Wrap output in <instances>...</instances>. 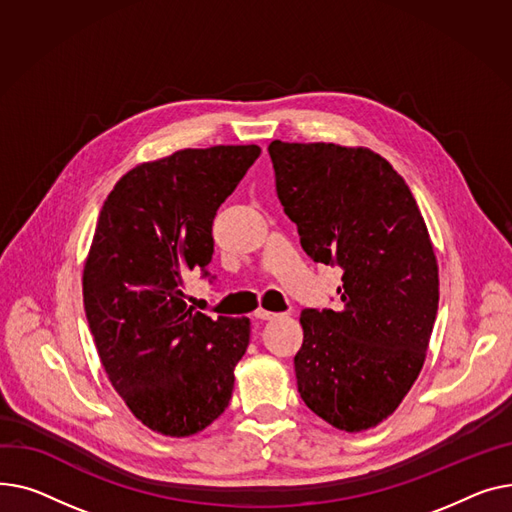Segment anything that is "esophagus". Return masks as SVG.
<instances>
[{"instance_id": "esophagus-1", "label": "esophagus", "mask_w": 512, "mask_h": 512, "mask_svg": "<svg viewBox=\"0 0 512 512\" xmlns=\"http://www.w3.org/2000/svg\"><path fill=\"white\" fill-rule=\"evenodd\" d=\"M254 318H256V320H273V318H277V314H275V312H268V310H264V308H258V310L254 312Z\"/></svg>"}]
</instances>
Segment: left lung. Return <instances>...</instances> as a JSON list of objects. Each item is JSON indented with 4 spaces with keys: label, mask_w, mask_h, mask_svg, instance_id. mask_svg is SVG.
Instances as JSON below:
<instances>
[{
    "label": "left lung",
    "mask_w": 512,
    "mask_h": 512,
    "mask_svg": "<svg viewBox=\"0 0 512 512\" xmlns=\"http://www.w3.org/2000/svg\"><path fill=\"white\" fill-rule=\"evenodd\" d=\"M277 196L304 252L343 268L341 310H304L297 390L345 432L395 413L426 362L438 262L426 221L386 159L333 142L268 144Z\"/></svg>",
    "instance_id": "obj_1"
}]
</instances>
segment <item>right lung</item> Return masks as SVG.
Masks as SVG:
<instances>
[{"label":"right lung","instance_id":"add662e5","mask_svg":"<svg viewBox=\"0 0 512 512\" xmlns=\"http://www.w3.org/2000/svg\"><path fill=\"white\" fill-rule=\"evenodd\" d=\"M260 146L186 148L130 169L107 196L82 295L113 388L157 434L186 438L227 409L250 318L184 302V275L213 258V219Z\"/></svg>","mask_w":512,"mask_h":512}]
</instances>
